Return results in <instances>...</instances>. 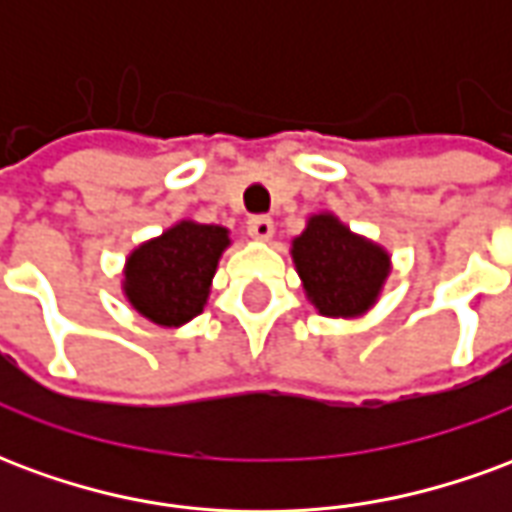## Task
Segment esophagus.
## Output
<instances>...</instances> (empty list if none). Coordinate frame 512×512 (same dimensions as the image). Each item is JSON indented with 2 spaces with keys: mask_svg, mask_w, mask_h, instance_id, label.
Listing matches in <instances>:
<instances>
[{
  "mask_svg": "<svg viewBox=\"0 0 512 512\" xmlns=\"http://www.w3.org/2000/svg\"><path fill=\"white\" fill-rule=\"evenodd\" d=\"M246 233L252 235V238H260V241H268V238L274 235V219H271V216H263V213L249 216V219H246Z\"/></svg>",
  "mask_w": 512,
  "mask_h": 512,
  "instance_id": "obj_1",
  "label": "esophagus"
}]
</instances>
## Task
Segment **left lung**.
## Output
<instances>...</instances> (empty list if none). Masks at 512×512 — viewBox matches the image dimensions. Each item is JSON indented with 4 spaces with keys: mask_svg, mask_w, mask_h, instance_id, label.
<instances>
[{
    "mask_svg": "<svg viewBox=\"0 0 512 512\" xmlns=\"http://www.w3.org/2000/svg\"><path fill=\"white\" fill-rule=\"evenodd\" d=\"M304 290L323 315H359L376 301L389 257L381 246L356 238L334 216H312L293 241Z\"/></svg>",
    "mask_w": 512,
    "mask_h": 512,
    "instance_id": "left-lung-1",
    "label": "left lung"
}]
</instances>
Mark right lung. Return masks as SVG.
Segmentation results:
<instances>
[{
	"instance_id": "add662e5",
	"label": "right lung",
	"mask_w": 512,
	"mask_h": 512,
	"mask_svg": "<svg viewBox=\"0 0 512 512\" xmlns=\"http://www.w3.org/2000/svg\"><path fill=\"white\" fill-rule=\"evenodd\" d=\"M227 230L216 224L180 222L147 241L128 257L126 296L145 318L161 326H180L200 315Z\"/></svg>"
}]
</instances>
